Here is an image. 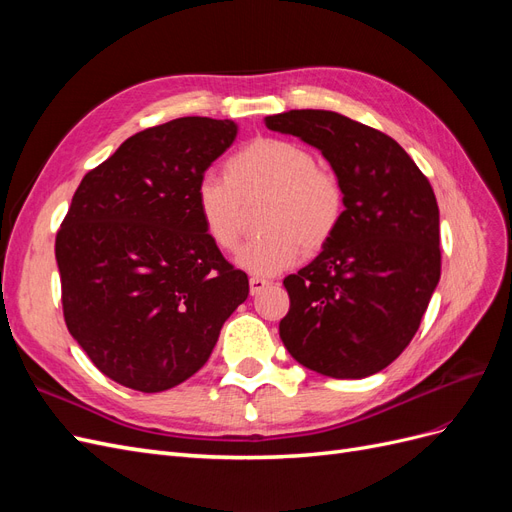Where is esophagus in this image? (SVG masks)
Here are the masks:
<instances>
[{
    "mask_svg": "<svg viewBox=\"0 0 512 512\" xmlns=\"http://www.w3.org/2000/svg\"><path fill=\"white\" fill-rule=\"evenodd\" d=\"M269 284L271 282L265 280V277H256V275L250 277V294H252V297H254V294H260Z\"/></svg>",
    "mask_w": 512,
    "mask_h": 512,
    "instance_id": "obj_1",
    "label": "esophagus"
}]
</instances>
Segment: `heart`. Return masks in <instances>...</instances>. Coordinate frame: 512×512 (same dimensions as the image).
<instances>
[{"mask_svg":"<svg viewBox=\"0 0 512 512\" xmlns=\"http://www.w3.org/2000/svg\"><path fill=\"white\" fill-rule=\"evenodd\" d=\"M265 198L260 228L265 235L241 245L235 265L256 277L297 265L303 245L322 250L342 224L344 190L339 179L316 166L307 147L282 138H256L224 162V179L200 177L194 209L218 250H232L245 224V207Z\"/></svg>","mask_w":512,"mask_h":512,"instance_id":"heart-1","label":"heart"}]
</instances>
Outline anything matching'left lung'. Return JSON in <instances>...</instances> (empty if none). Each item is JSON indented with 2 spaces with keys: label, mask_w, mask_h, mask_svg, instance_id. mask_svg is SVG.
Returning a JSON list of instances; mask_svg holds the SVG:
<instances>
[{
  "label": "left lung",
  "mask_w": 512,
  "mask_h": 512,
  "mask_svg": "<svg viewBox=\"0 0 512 512\" xmlns=\"http://www.w3.org/2000/svg\"><path fill=\"white\" fill-rule=\"evenodd\" d=\"M316 147L344 190L335 237L284 286L280 337L329 378H367L412 342L440 282V211L427 177L391 136L333 111L265 117Z\"/></svg>",
  "instance_id": "obj_1"
}]
</instances>
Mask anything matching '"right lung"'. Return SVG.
<instances>
[{"label":"right lung","instance_id":"right-lung-1","mask_svg":"<svg viewBox=\"0 0 512 512\" xmlns=\"http://www.w3.org/2000/svg\"><path fill=\"white\" fill-rule=\"evenodd\" d=\"M179 117L130 136L83 177L55 239L70 335L104 376L160 393L207 363L250 282L205 235L194 188L237 138Z\"/></svg>","mask_w":512,"mask_h":512}]
</instances>
